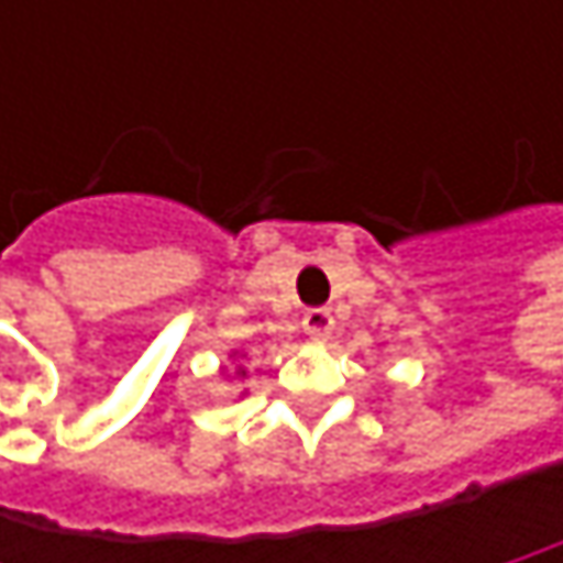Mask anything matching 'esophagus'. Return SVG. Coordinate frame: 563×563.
Listing matches in <instances>:
<instances>
[{
    "instance_id": "esophagus-1",
    "label": "esophagus",
    "mask_w": 563,
    "mask_h": 563,
    "mask_svg": "<svg viewBox=\"0 0 563 563\" xmlns=\"http://www.w3.org/2000/svg\"><path fill=\"white\" fill-rule=\"evenodd\" d=\"M302 329H306V335H312V339H325V335L332 332V312H329V309H309V312L302 316Z\"/></svg>"
}]
</instances>
